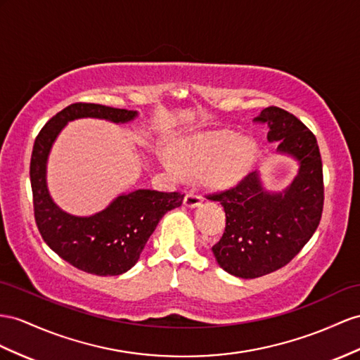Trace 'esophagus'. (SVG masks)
<instances>
[{"instance_id": "1", "label": "esophagus", "mask_w": 360, "mask_h": 360, "mask_svg": "<svg viewBox=\"0 0 360 360\" xmlns=\"http://www.w3.org/2000/svg\"><path fill=\"white\" fill-rule=\"evenodd\" d=\"M202 204V196H199L195 191H188L186 198H184V205L188 208H196Z\"/></svg>"}]
</instances>
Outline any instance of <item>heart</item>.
Instances as JSON below:
<instances>
[{
  "label": "heart",
  "instance_id": "1",
  "mask_svg": "<svg viewBox=\"0 0 360 360\" xmlns=\"http://www.w3.org/2000/svg\"><path fill=\"white\" fill-rule=\"evenodd\" d=\"M172 156L162 155V162L170 172L179 170L200 174L202 182L211 188H226L240 181L250 170L255 146L240 141L237 134L217 131L182 138L173 146Z\"/></svg>",
  "mask_w": 360,
  "mask_h": 360
}]
</instances>
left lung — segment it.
Returning <instances> with one entry per match:
<instances>
[{
    "label": "left lung",
    "mask_w": 360,
    "mask_h": 360,
    "mask_svg": "<svg viewBox=\"0 0 360 360\" xmlns=\"http://www.w3.org/2000/svg\"><path fill=\"white\" fill-rule=\"evenodd\" d=\"M254 120L268 126V141L298 162V173L284 190L271 191L260 172H252L237 187L208 198L220 202L226 214L224 236L211 251L220 268L238 278H257L288 264L316 231L324 205L315 135L276 106Z\"/></svg>",
    "instance_id": "obj_1"
}]
</instances>
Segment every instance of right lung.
I'll return each mask as SVG.
<instances>
[{
    "instance_id": "add662e5",
    "label": "right lung",
    "mask_w": 360,
    "mask_h": 360,
    "mask_svg": "<svg viewBox=\"0 0 360 360\" xmlns=\"http://www.w3.org/2000/svg\"><path fill=\"white\" fill-rule=\"evenodd\" d=\"M136 117L138 110L75 103L54 115L34 140L30 181L36 225L44 242L60 259L88 274L112 276L131 269L161 217L181 207L184 195L143 188L122 193L96 214H70L53 200L49 191L47 162L51 147L62 129L75 120L100 118L123 124Z\"/></svg>"
}]
</instances>
